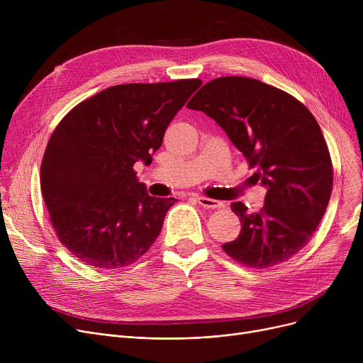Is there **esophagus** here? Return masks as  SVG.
Segmentation results:
<instances>
[{
  "label": "esophagus",
  "mask_w": 363,
  "mask_h": 363,
  "mask_svg": "<svg viewBox=\"0 0 363 363\" xmlns=\"http://www.w3.org/2000/svg\"><path fill=\"white\" fill-rule=\"evenodd\" d=\"M197 200V203L200 204V206H203V207H206V208H220V207H223V203L222 201H219V200H213V199H207V197H197L196 199Z\"/></svg>",
  "instance_id": "obj_1"
}]
</instances>
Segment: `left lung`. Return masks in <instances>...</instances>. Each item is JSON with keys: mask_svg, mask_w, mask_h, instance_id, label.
I'll use <instances>...</instances> for the list:
<instances>
[{"mask_svg": "<svg viewBox=\"0 0 363 363\" xmlns=\"http://www.w3.org/2000/svg\"><path fill=\"white\" fill-rule=\"evenodd\" d=\"M186 107L225 130L268 189L259 213L231 204L241 233L222 249L250 268L291 259L316 231L333 189L330 151L313 114L290 94L242 76L207 82Z\"/></svg>", "mask_w": 363, "mask_h": 363, "instance_id": "left-lung-1", "label": "left lung"}]
</instances>
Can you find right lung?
Segmentation results:
<instances>
[{"instance_id":"obj_1","label":"right lung","mask_w":363,"mask_h":363,"mask_svg":"<svg viewBox=\"0 0 363 363\" xmlns=\"http://www.w3.org/2000/svg\"><path fill=\"white\" fill-rule=\"evenodd\" d=\"M200 85H114L55 128L41 163V191L57 237L79 260L118 269L156 241L177 200L148 196L133 164H151L166 128Z\"/></svg>"}]
</instances>
